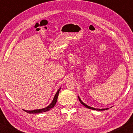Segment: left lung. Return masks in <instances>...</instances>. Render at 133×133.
<instances>
[{
    "instance_id": "1",
    "label": "left lung",
    "mask_w": 133,
    "mask_h": 133,
    "mask_svg": "<svg viewBox=\"0 0 133 133\" xmlns=\"http://www.w3.org/2000/svg\"><path fill=\"white\" fill-rule=\"evenodd\" d=\"M78 99H79V102H81V103L84 106V107H85V108H89V109H93V110H96V111H104V110H107V109H108V108H106V109H97V108H93V107H89V106L87 105L86 104H85L84 103H83V102H82V101H81V100L80 99V98H79V96H78Z\"/></svg>"
}]
</instances>
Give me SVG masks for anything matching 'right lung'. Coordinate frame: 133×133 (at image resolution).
<instances>
[{"label": "right lung", "mask_w": 133, "mask_h": 133, "mask_svg": "<svg viewBox=\"0 0 133 133\" xmlns=\"http://www.w3.org/2000/svg\"><path fill=\"white\" fill-rule=\"evenodd\" d=\"M60 90H61V88L60 89H59L58 91H57L56 93V95H55L54 98V99H53L52 103H51L50 105L48 106V107H47L44 108H43V109H36V110H33V111H26V110H24V109L23 110L25 112H27V113H29V114H39V113H42V112H44L49 111L50 109H51L52 108H54L55 107V105H56V103L57 102V99H58L59 93Z\"/></svg>", "instance_id": "1"}]
</instances>
